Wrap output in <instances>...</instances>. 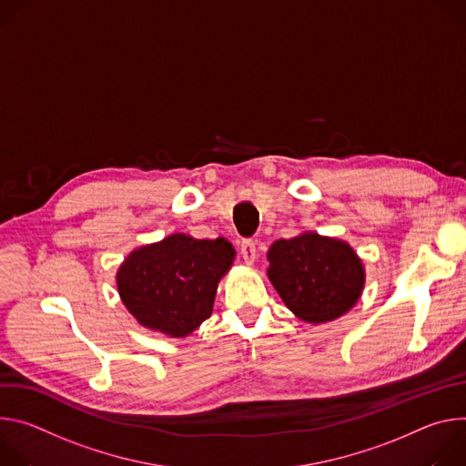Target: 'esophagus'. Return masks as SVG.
Segmentation results:
<instances>
[{"mask_svg":"<svg viewBox=\"0 0 466 466\" xmlns=\"http://www.w3.org/2000/svg\"><path fill=\"white\" fill-rule=\"evenodd\" d=\"M240 255L246 265H253L255 257H257V248H255V242L251 238H244L240 242Z\"/></svg>","mask_w":466,"mask_h":466,"instance_id":"obj_1","label":"esophagus"}]
</instances>
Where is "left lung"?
Listing matches in <instances>:
<instances>
[{
  "mask_svg": "<svg viewBox=\"0 0 466 466\" xmlns=\"http://www.w3.org/2000/svg\"><path fill=\"white\" fill-rule=\"evenodd\" d=\"M268 261V279L285 305L311 324L348 313L365 287V268L351 246L319 233L276 240Z\"/></svg>",
  "mask_w": 466,
  "mask_h": 466,
  "instance_id": "left-lung-1",
  "label": "left lung"
}]
</instances>
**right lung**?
<instances>
[{
	"mask_svg": "<svg viewBox=\"0 0 466 466\" xmlns=\"http://www.w3.org/2000/svg\"><path fill=\"white\" fill-rule=\"evenodd\" d=\"M233 259L235 249L222 237L174 233L127 255L116 274L118 292L140 326L181 339L211 317L218 281Z\"/></svg>",
	"mask_w": 466,
	"mask_h": 466,
	"instance_id": "add662e5",
	"label": "right lung"
}]
</instances>
